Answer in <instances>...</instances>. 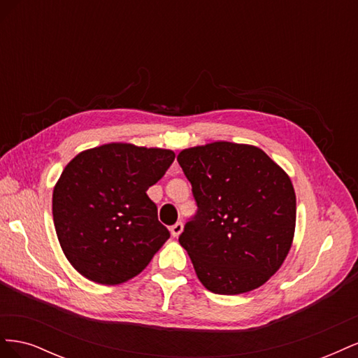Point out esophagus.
Masks as SVG:
<instances>
[{
  "label": "esophagus",
  "mask_w": 358,
  "mask_h": 358,
  "mask_svg": "<svg viewBox=\"0 0 358 358\" xmlns=\"http://www.w3.org/2000/svg\"><path fill=\"white\" fill-rule=\"evenodd\" d=\"M182 230H183V224L182 222H176L175 225L170 227V233H171L173 237H179Z\"/></svg>",
  "instance_id": "esophagus-1"
}]
</instances>
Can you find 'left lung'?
<instances>
[{"label": "left lung", "mask_w": 358, "mask_h": 358, "mask_svg": "<svg viewBox=\"0 0 358 358\" xmlns=\"http://www.w3.org/2000/svg\"><path fill=\"white\" fill-rule=\"evenodd\" d=\"M197 213L179 243L200 282L234 296L266 284L287 258L296 229L291 179L262 149L213 142L178 155Z\"/></svg>", "instance_id": "8db88e82"}]
</instances>
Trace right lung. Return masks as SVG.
I'll list each match as a JSON object with an SVG mask.
<instances>
[{"label":"right lung","instance_id":"obj_1","mask_svg":"<svg viewBox=\"0 0 358 358\" xmlns=\"http://www.w3.org/2000/svg\"><path fill=\"white\" fill-rule=\"evenodd\" d=\"M175 152L131 143L83 150L61 173L53 224L70 264L86 279L116 285L137 276L170 237L146 191Z\"/></svg>","mask_w":358,"mask_h":358}]
</instances>
